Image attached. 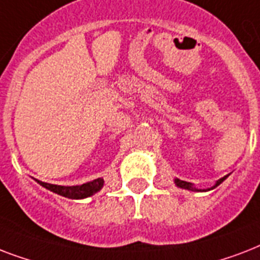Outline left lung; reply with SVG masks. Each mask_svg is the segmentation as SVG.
<instances>
[{
	"label": "left lung",
	"instance_id": "8db88e82",
	"mask_svg": "<svg viewBox=\"0 0 260 260\" xmlns=\"http://www.w3.org/2000/svg\"><path fill=\"white\" fill-rule=\"evenodd\" d=\"M228 175H230V174H228ZM228 175L220 178L218 181H216V183H214L213 186H210V187H208V189H197V187H194L193 183H190V182H186V181H181L179 178H175V179H174V183L177 185V187H181V189L191 190V191H208V190H212V189H214V187H217V186L220 185L222 181H224V179H226V177H228Z\"/></svg>",
	"mask_w": 260,
	"mask_h": 260
}]
</instances>
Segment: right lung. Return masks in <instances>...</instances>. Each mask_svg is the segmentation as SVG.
<instances>
[{"label":"right lung","instance_id":"1","mask_svg":"<svg viewBox=\"0 0 260 260\" xmlns=\"http://www.w3.org/2000/svg\"><path fill=\"white\" fill-rule=\"evenodd\" d=\"M35 181L38 182L39 185H42L43 187H46V189L51 190V191H54V193L59 194V196L71 198V200H82V198L90 197V196H93L97 191H100L102 189V186H104V178H97L94 181L78 186H60L46 183V182L39 181V179H35Z\"/></svg>","mask_w":260,"mask_h":260}]
</instances>
